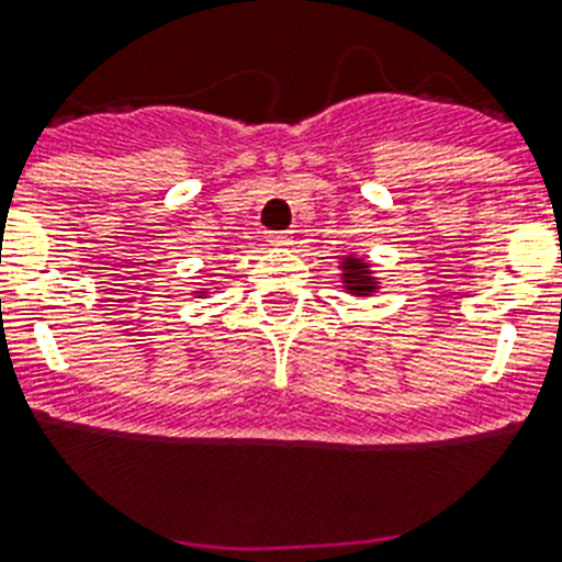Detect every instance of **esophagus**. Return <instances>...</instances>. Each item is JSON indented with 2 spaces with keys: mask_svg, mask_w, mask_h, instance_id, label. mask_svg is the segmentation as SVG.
Listing matches in <instances>:
<instances>
[{
  "mask_svg": "<svg viewBox=\"0 0 562 562\" xmlns=\"http://www.w3.org/2000/svg\"><path fill=\"white\" fill-rule=\"evenodd\" d=\"M270 245H276V247H286V245H292V233L290 231H276V233H270Z\"/></svg>",
  "mask_w": 562,
  "mask_h": 562,
  "instance_id": "1",
  "label": "esophagus"
}]
</instances>
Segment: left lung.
I'll return each mask as SVG.
<instances>
[{
	"label": "left lung",
	"instance_id": "8db88e82",
	"mask_svg": "<svg viewBox=\"0 0 562 562\" xmlns=\"http://www.w3.org/2000/svg\"><path fill=\"white\" fill-rule=\"evenodd\" d=\"M342 281H346V290L357 292V295H369V292L376 290L369 265L360 261V258H346L342 261Z\"/></svg>",
	"mask_w": 562,
	"mask_h": 562
}]
</instances>
